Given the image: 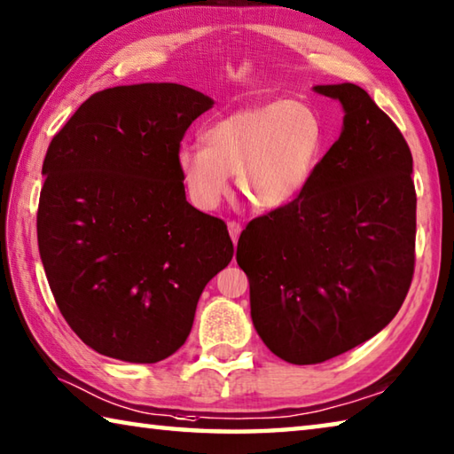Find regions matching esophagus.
<instances>
[{
	"label": "esophagus",
	"instance_id": "1",
	"mask_svg": "<svg viewBox=\"0 0 454 454\" xmlns=\"http://www.w3.org/2000/svg\"><path fill=\"white\" fill-rule=\"evenodd\" d=\"M228 232H230V238H232V242L236 244V242H238V238H240V232H242L240 222H236V220L228 222Z\"/></svg>",
	"mask_w": 454,
	"mask_h": 454
}]
</instances>
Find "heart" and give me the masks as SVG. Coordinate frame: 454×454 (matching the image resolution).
<instances>
[{
    "label": "heart",
    "mask_w": 454,
    "mask_h": 454,
    "mask_svg": "<svg viewBox=\"0 0 454 454\" xmlns=\"http://www.w3.org/2000/svg\"><path fill=\"white\" fill-rule=\"evenodd\" d=\"M325 146L319 113L301 101H274L236 111L183 145L176 168L196 208L214 210L238 175L240 192L258 208L290 204L313 176Z\"/></svg>",
    "instance_id": "1"
}]
</instances>
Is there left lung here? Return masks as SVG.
<instances>
[{
  "label": "left lung",
  "instance_id": "1",
  "mask_svg": "<svg viewBox=\"0 0 454 454\" xmlns=\"http://www.w3.org/2000/svg\"><path fill=\"white\" fill-rule=\"evenodd\" d=\"M313 90L343 105L341 135L298 199L252 220L236 250L255 332L294 365L324 364L381 332L415 271L407 141L361 87Z\"/></svg>",
  "mask_w": 454,
  "mask_h": 454
}]
</instances>
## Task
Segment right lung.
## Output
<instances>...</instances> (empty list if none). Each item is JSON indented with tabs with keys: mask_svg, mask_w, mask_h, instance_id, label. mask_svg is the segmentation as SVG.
Listing matches in <instances>:
<instances>
[{
	"mask_svg": "<svg viewBox=\"0 0 454 454\" xmlns=\"http://www.w3.org/2000/svg\"><path fill=\"white\" fill-rule=\"evenodd\" d=\"M214 101L176 83L98 90L47 148L37 244L57 308L101 356L156 364L192 329L204 286L234 255L176 168L186 129Z\"/></svg>",
	"mask_w": 454,
	"mask_h": 454,
	"instance_id": "right-lung-1",
	"label": "right lung"
}]
</instances>
